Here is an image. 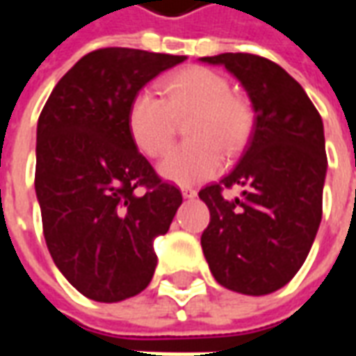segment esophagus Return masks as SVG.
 <instances>
[{
	"label": "esophagus",
	"mask_w": 356,
	"mask_h": 356,
	"mask_svg": "<svg viewBox=\"0 0 356 356\" xmlns=\"http://www.w3.org/2000/svg\"><path fill=\"white\" fill-rule=\"evenodd\" d=\"M181 193L185 198H194L196 196V191H194L193 186H181Z\"/></svg>",
	"instance_id": "1"
}]
</instances>
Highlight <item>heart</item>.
<instances>
[{"mask_svg": "<svg viewBox=\"0 0 356 356\" xmlns=\"http://www.w3.org/2000/svg\"><path fill=\"white\" fill-rule=\"evenodd\" d=\"M162 97L139 91L129 102L127 127L135 147L150 158L162 156L186 120V140L160 162V173L179 185H194L223 170V150L236 154L246 145L254 112L246 99L232 93L229 80L216 70L191 66L171 74Z\"/></svg>", "mask_w": 356, "mask_h": 356, "instance_id": "1", "label": "heart"}]
</instances>
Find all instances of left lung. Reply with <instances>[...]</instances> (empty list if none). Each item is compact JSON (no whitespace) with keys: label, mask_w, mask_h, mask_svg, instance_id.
I'll list each match as a JSON object with an SVG mask.
<instances>
[{"label":"left lung","mask_w":356,"mask_h":356,"mask_svg":"<svg viewBox=\"0 0 356 356\" xmlns=\"http://www.w3.org/2000/svg\"><path fill=\"white\" fill-rule=\"evenodd\" d=\"M202 60L234 74L255 110L240 162L198 193L209 208L202 250L221 286L265 296L296 276L321 225L328 165L322 118L298 81L268 58L223 53ZM236 184L243 198L227 201L222 191Z\"/></svg>","instance_id":"1"}]
</instances>
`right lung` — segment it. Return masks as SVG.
<instances>
[{
	"mask_svg": "<svg viewBox=\"0 0 356 356\" xmlns=\"http://www.w3.org/2000/svg\"><path fill=\"white\" fill-rule=\"evenodd\" d=\"M186 57L104 47L58 80L38 120L35 194L45 244L86 298L114 303L147 288L183 202L140 154L127 127L143 86Z\"/></svg>",
	"mask_w": 356,
	"mask_h": 356,
	"instance_id": "right-lung-1",
	"label": "right lung"
}]
</instances>
